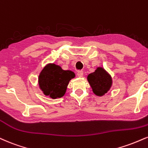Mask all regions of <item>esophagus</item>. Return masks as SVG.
Instances as JSON below:
<instances>
[{
    "label": "esophagus",
    "mask_w": 148,
    "mask_h": 148,
    "mask_svg": "<svg viewBox=\"0 0 148 148\" xmlns=\"http://www.w3.org/2000/svg\"><path fill=\"white\" fill-rule=\"evenodd\" d=\"M77 75H78V76H79V77H80V78L82 77V76H83V71H81V70L78 71Z\"/></svg>",
    "instance_id": "esophagus-1"
}]
</instances>
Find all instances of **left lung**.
<instances>
[{"instance_id": "8db88e82", "label": "left lung", "mask_w": 148, "mask_h": 148, "mask_svg": "<svg viewBox=\"0 0 148 148\" xmlns=\"http://www.w3.org/2000/svg\"><path fill=\"white\" fill-rule=\"evenodd\" d=\"M88 81L94 93L99 97L106 94L112 85L111 76L103 67H97L95 72L89 74Z\"/></svg>"}]
</instances>
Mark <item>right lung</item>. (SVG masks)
Listing matches in <instances>:
<instances>
[{"instance_id": "obj_1", "label": "right lung", "mask_w": 148, "mask_h": 148, "mask_svg": "<svg viewBox=\"0 0 148 148\" xmlns=\"http://www.w3.org/2000/svg\"><path fill=\"white\" fill-rule=\"evenodd\" d=\"M74 77L72 71L63 70L54 63L47 64L39 74V88L45 96L58 99L63 97L69 81Z\"/></svg>"}]
</instances>
